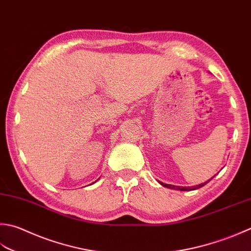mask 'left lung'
Returning <instances> with one entry per match:
<instances>
[{
	"mask_svg": "<svg viewBox=\"0 0 251 251\" xmlns=\"http://www.w3.org/2000/svg\"><path fill=\"white\" fill-rule=\"evenodd\" d=\"M212 178H213V177H212ZM212 178H211V179H212ZM211 179H209L208 181H205V183L199 184V185H197V186H193V187H180V186H174V185H170V184H164V183H162V181H159V183H160L162 186H164V187H166V188H171V189H176V190L186 191V190H194V189L201 188V187H202V186H204L205 184L209 183V181H210Z\"/></svg>",
	"mask_w": 251,
	"mask_h": 251,
	"instance_id": "left-lung-1",
	"label": "left lung"
}]
</instances>
